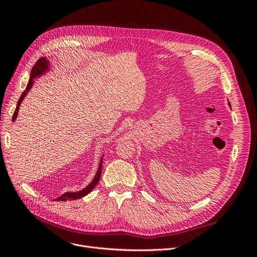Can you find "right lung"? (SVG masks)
I'll use <instances>...</instances> for the list:
<instances>
[{"instance_id": "obj_1", "label": "right lung", "mask_w": 257, "mask_h": 257, "mask_svg": "<svg viewBox=\"0 0 257 257\" xmlns=\"http://www.w3.org/2000/svg\"><path fill=\"white\" fill-rule=\"evenodd\" d=\"M48 63H49L48 60H46L45 58H41V59L38 60V61L36 62V63L34 64V66L32 67V71H31V75H30L29 83H28V85H27V88H26L25 92H23L22 94H21V96H20V98H19V100H18V103H17L16 109H15V112H14V114H13V121H15V119H16V116H17V114H18V110H19V106H20V104H21V102H22L23 97H25V96L27 95L28 91H29L31 88H32V85H33V83H34V80H33V79L36 78L37 76H41L43 73H45L46 71H47V69H48ZM102 159H103V158H102ZM102 161H103V160H100L99 166H98V170H97V173H96L94 179H93L92 182L87 186V188H84L83 190H81V191H79V192H76V193H69V192H67V193L63 194V195H62V196H60L59 198H57V200H61V201L72 200V199L74 200V199L81 198V197L87 195V194H89L93 189L95 188V185H96V184L98 183V181H99L100 174H102Z\"/></svg>"}]
</instances>
